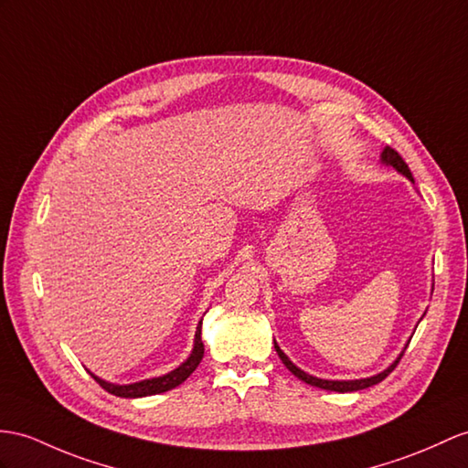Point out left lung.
<instances>
[{
	"instance_id": "left-lung-1",
	"label": "left lung",
	"mask_w": 468,
	"mask_h": 468,
	"mask_svg": "<svg viewBox=\"0 0 468 468\" xmlns=\"http://www.w3.org/2000/svg\"><path fill=\"white\" fill-rule=\"evenodd\" d=\"M381 161H383L385 165H389V166L397 168L399 173L405 175V176H407L409 180H411V182H415V180H413V175H411V170H409L407 163L403 161V156L399 154V153L395 151V148H391V146H385V151L381 153ZM276 351H278V356H280V359H282L283 366H286V367L295 375V378L302 379V381H303V383H307V385L320 387V389H327V391H337V393L359 391V389H366V387L378 385L379 381H383V379L387 378V375H389V373L397 367V363L401 361V357H403V353H401V356H399V357L395 359L393 366H389V367H387V369H385L383 373H379V375H373V378H369V379H356V381H327V379H317V378H314V375L302 371L300 367H295L293 363L288 359L286 353H283L278 346H276Z\"/></svg>"
}]
</instances>
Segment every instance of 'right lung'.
<instances>
[{"mask_svg": "<svg viewBox=\"0 0 468 468\" xmlns=\"http://www.w3.org/2000/svg\"><path fill=\"white\" fill-rule=\"evenodd\" d=\"M200 327H202V322L198 324L197 327V337H195V349H192L190 357L182 363V366L175 371H170L166 375H163V378H154V379H144V381H139V383H133V385H112V383H107L102 381L99 378L93 379L102 387V389L109 391L111 395H117V397H129V399H134V397H146V395H156V393H165V391H170L175 389V387H178L180 383H185L188 375L195 371L198 367V363L202 361V356H204V344L200 339Z\"/></svg>", "mask_w": 468, "mask_h": 468, "instance_id": "add662e5", "label": "right lung"}]
</instances>
